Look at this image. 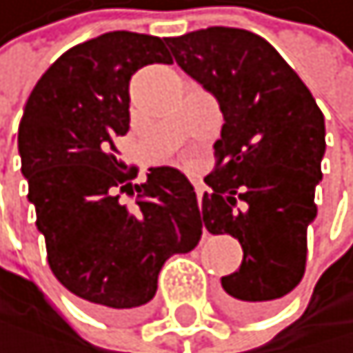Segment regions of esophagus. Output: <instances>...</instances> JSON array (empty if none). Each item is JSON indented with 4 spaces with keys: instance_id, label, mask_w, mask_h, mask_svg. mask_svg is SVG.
I'll return each mask as SVG.
<instances>
[{
    "instance_id": "esophagus-1",
    "label": "esophagus",
    "mask_w": 353,
    "mask_h": 353,
    "mask_svg": "<svg viewBox=\"0 0 353 353\" xmlns=\"http://www.w3.org/2000/svg\"><path fill=\"white\" fill-rule=\"evenodd\" d=\"M203 192H205V188L201 185V183H196V201H199V208L203 205Z\"/></svg>"
}]
</instances>
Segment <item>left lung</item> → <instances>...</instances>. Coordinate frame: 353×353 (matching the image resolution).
<instances>
[{"label":"left lung","mask_w":353,"mask_h":353,"mask_svg":"<svg viewBox=\"0 0 353 353\" xmlns=\"http://www.w3.org/2000/svg\"><path fill=\"white\" fill-rule=\"evenodd\" d=\"M176 63L216 97L225 123L205 176L201 221L232 234L243 263L221 279L232 316H261L301 283L323 179L325 117L310 88L259 34L212 26L165 39Z\"/></svg>","instance_id":"8db88e82"}]
</instances>
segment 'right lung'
<instances>
[{"mask_svg": "<svg viewBox=\"0 0 353 353\" xmlns=\"http://www.w3.org/2000/svg\"><path fill=\"white\" fill-rule=\"evenodd\" d=\"M172 63L165 39L128 30L72 46L32 88L19 123L21 172L48 265L101 314L152 301L172 254L196 248L203 221L194 188L174 168L139 170L114 145L130 128V77ZM132 196V208L121 194Z\"/></svg>", "mask_w": 353, "mask_h": 353, "instance_id": "obj_1", "label": "right lung"}]
</instances>
